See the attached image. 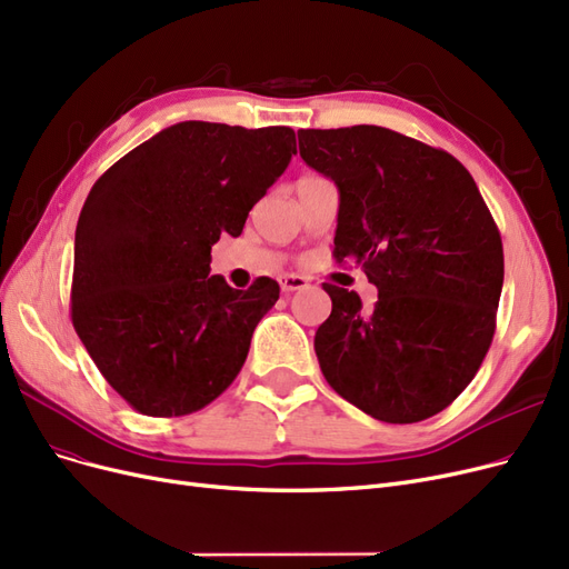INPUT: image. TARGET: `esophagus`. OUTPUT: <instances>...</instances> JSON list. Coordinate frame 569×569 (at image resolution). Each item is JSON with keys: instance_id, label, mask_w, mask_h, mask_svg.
Masks as SVG:
<instances>
[{"instance_id": "esophagus-1", "label": "esophagus", "mask_w": 569, "mask_h": 569, "mask_svg": "<svg viewBox=\"0 0 569 569\" xmlns=\"http://www.w3.org/2000/svg\"><path fill=\"white\" fill-rule=\"evenodd\" d=\"M279 283H281V290L286 292V296L288 292H296V290H302L309 286V281L305 277H300V273H286V277L279 279Z\"/></svg>"}]
</instances>
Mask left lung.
Instances as JSON below:
<instances>
[{
    "label": "left lung",
    "mask_w": 569,
    "mask_h": 569,
    "mask_svg": "<svg viewBox=\"0 0 569 569\" xmlns=\"http://www.w3.org/2000/svg\"><path fill=\"white\" fill-rule=\"evenodd\" d=\"M300 157L338 184L332 256L361 264L377 302L323 283L332 311L313 349L328 385L389 425L446 410L495 335L499 229L452 154L382 126L298 131Z\"/></svg>",
    "instance_id": "8db88e82"
}]
</instances>
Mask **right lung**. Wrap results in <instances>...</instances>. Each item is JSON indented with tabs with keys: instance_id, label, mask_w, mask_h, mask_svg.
<instances>
[{
	"instance_id": "obj_1",
	"label": "right lung",
	"mask_w": 569,
	"mask_h": 569,
	"mask_svg": "<svg viewBox=\"0 0 569 569\" xmlns=\"http://www.w3.org/2000/svg\"><path fill=\"white\" fill-rule=\"evenodd\" d=\"M292 154L288 126L180 121L91 187L74 234L72 323L133 410L189 415L234 382L279 283L227 286L210 277V248L241 234Z\"/></svg>"
}]
</instances>
